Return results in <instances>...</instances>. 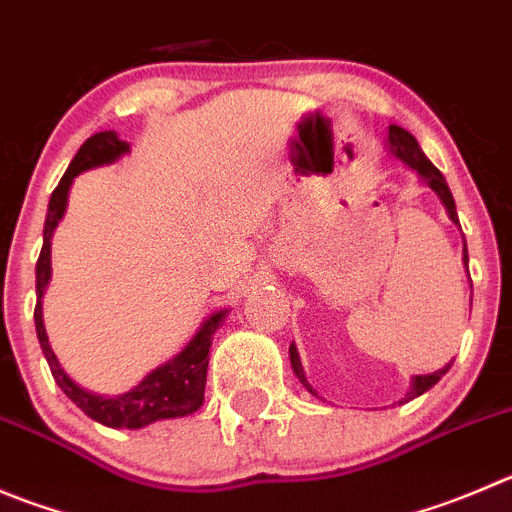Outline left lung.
Wrapping results in <instances>:
<instances>
[{
  "label": "left lung",
  "instance_id": "left-lung-1",
  "mask_svg": "<svg viewBox=\"0 0 512 512\" xmlns=\"http://www.w3.org/2000/svg\"><path fill=\"white\" fill-rule=\"evenodd\" d=\"M386 148H389L391 156H396V159L404 161L409 169L417 171L419 179H422L424 184H427L429 189L437 194L439 202L444 204V209H447V214H450L452 222L460 224V219H457V207H455V199H452L450 186H447V181H444L442 171H439L437 166H434L432 161L424 156V151L419 148L417 138H414L409 131H404L401 126H394V123H391L389 138H386ZM462 240H465V237H462ZM462 265L467 267V245L462 247ZM290 366H293V371H295V376L300 379V384H303L305 389L310 391V394L318 396V391H315L313 386L308 384V379H305V371H303V364H300V353H298V348H295V343H290ZM450 366H452V361H450V364H444L442 369L432 371V374L412 376V381H409V391L404 394V399H399V404H404V401H409V399H417V396H422L424 391L432 389V386L437 384V381L442 379L447 371H450Z\"/></svg>",
  "mask_w": 512,
  "mask_h": 512
}]
</instances>
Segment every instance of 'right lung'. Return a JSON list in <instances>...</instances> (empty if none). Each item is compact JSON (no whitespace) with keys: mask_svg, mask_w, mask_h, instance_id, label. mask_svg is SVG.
I'll return each instance as SVG.
<instances>
[{"mask_svg":"<svg viewBox=\"0 0 512 512\" xmlns=\"http://www.w3.org/2000/svg\"><path fill=\"white\" fill-rule=\"evenodd\" d=\"M131 151V143L123 141L116 131H100L93 133L83 146L78 148L75 159L70 161L68 171L60 179L57 189L52 191L50 204H47V217H45V232H42V252L37 260L35 275H37V305H35V328L37 338H40V348L45 353L47 364H50L55 384L60 386L68 399L73 401L75 407L83 409L90 419L105 424L111 429H143L148 424L161 422V419H179L189 417L197 412L204 404V386H207V366H209V346H212L214 333L224 323L229 310H214L202 321L197 333L189 338L184 348L169 361L156 366L154 371H148L136 386L118 396H103L95 391L83 389L75 384L65 369L57 361L55 351L47 338L45 321H42V298L50 285L52 278V234H55L57 224L65 217L68 209V194L73 186L75 176L83 171L98 169V166L116 164L118 159Z\"/></svg>","mask_w":512,"mask_h":512,"instance_id":"right-lung-1","label":"right lung"}]
</instances>
